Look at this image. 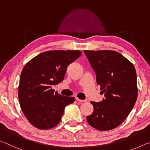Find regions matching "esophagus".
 Listing matches in <instances>:
<instances>
[{"instance_id": "1", "label": "esophagus", "mask_w": 150, "mask_h": 150, "mask_svg": "<svg viewBox=\"0 0 150 150\" xmlns=\"http://www.w3.org/2000/svg\"><path fill=\"white\" fill-rule=\"evenodd\" d=\"M75 99H76V100H77V101L80 102V103H83V102L86 101V100H81V99H79V98H78V97H75Z\"/></svg>"}]
</instances>
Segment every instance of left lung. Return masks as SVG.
Masks as SVG:
<instances>
[{
    "label": "left lung",
    "mask_w": 150,
    "mask_h": 150,
    "mask_svg": "<svg viewBox=\"0 0 150 150\" xmlns=\"http://www.w3.org/2000/svg\"><path fill=\"white\" fill-rule=\"evenodd\" d=\"M84 53L96 72L100 93L105 96L100 102L91 101L93 112L87 116V121L99 131L113 129L126 119L136 102V71L117 51L85 50Z\"/></svg>",
    "instance_id": "left-lung-1"
}]
</instances>
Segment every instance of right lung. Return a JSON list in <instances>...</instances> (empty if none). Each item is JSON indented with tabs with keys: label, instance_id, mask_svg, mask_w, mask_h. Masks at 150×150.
Returning a JSON list of instances; mask_svg holds the SVG:
<instances>
[{
	"label": "right lung",
	"instance_id": "add662e5",
	"mask_svg": "<svg viewBox=\"0 0 150 150\" xmlns=\"http://www.w3.org/2000/svg\"><path fill=\"white\" fill-rule=\"evenodd\" d=\"M75 50L43 52L32 59L21 73L18 96L24 115L40 129H49L61 122L67 105L75 101L52 89L62 81L68 65L79 58Z\"/></svg>",
	"mask_w": 150,
	"mask_h": 150
}]
</instances>
